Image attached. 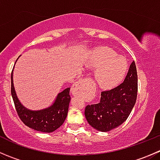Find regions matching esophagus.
I'll list each match as a JSON object with an SVG mask.
<instances>
[{
	"label": "esophagus",
	"mask_w": 160,
	"mask_h": 160,
	"mask_svg": "<svg viewBox=\"0 0 160 160\" xmlns=\"http://www.w3.org/2000/svg\"><path fill=\"white\" fill-rule=\"evenodd\" d=\"M90 83H91V80L89 78L83 79L81 80H79L78 82L75 83L72 88V93L74 96L77 95H80L84 91V89L90 86Z\"/></svg>",
	"instance_id": "obj_1"
}]
</instances>
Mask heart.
Returning a JSON list of instances; mask_svg holds the SVG:
<instances>
[{
  "instance_id": "1",
  "label": "heart",
  "mask_w": 160,
  "mask_h": 160,
  "mask_svg": "<svg viewBox=\"0 0 160 160\" xmlns=\"http://www.w3.org/2000/svg\"><path fill=\"white\" fill-rule=\"evenodd\" d=\"M87 62L89 68L97 69L95 80L102 89H111L117 86L128 70L126 60L117 56L112 49L105 46L93 50Z\"/></svg>"
}]
</instances>
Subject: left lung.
Instances as JSON below:
<instances>
[{"label": "left lung", "mask_w": 160, "mask_h": 160, "mask_svg": "<svg viewBox=\"0 0 160 160\" xmlns=\"http://www.w3.org/2000/svg\"><path fill=\"white\" fill-rule=\"evenodd\" d=\"M138 91V76L135 62L131 63L126 77L117 88L101 92L98 104L85 108V117L90 125L106 132L126 121L135 106Z\"/></svg>", "instance_id": "8db88e82"}]
</instances>
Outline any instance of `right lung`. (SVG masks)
I'll list each match as a JSON object with an SVG mask.
<instances>
[{
    "instance_id": "1",
    "label": "right lung",
    "mask_w": 160,
    "mask_h": 160,
    "mask_svg": "<svg viewBox=\"0 0 160 160\" xmlns=\"http://www.w3.org/2000/svg\"><path fill=\"white\" fill-rule=\"evenodd\" d=\"M11 96L16 111L25 125L38 132L50 133L63 124L67 116L70 101V88L58 93L54 102L49 107L42 110L33 111L25 108L18 98L13 83V71L11 72Z\"/></svg>"
}]
</instances>
